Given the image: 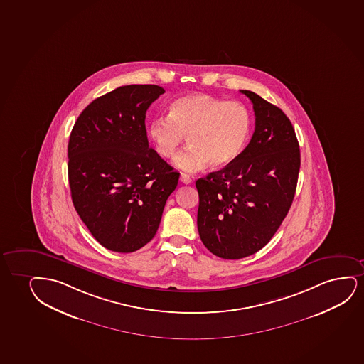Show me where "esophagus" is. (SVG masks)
<instances>
[{"mask_svg": "<svg viewBox=\"0 0 364 364\" xmlns=\"http://www.w3.org/2000/svg\"><path fill=\"white\" fill-rule=\"evenodd\" d=\"M180 181L184 184L192 183V178H191L188 175H186V173H182V175H181Z\"/></svg>", "mask_w": 364, "mask_h": 364, "instance_id": "obj_1", "label": "esophagus"}]
</instances>
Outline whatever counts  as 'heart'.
Here are the masks:
<instances>
[{"instance_id":"b5f03b06","label":"heart","mask_w":364,"mask_h":364,"mask_svg":"<svg viewBox=\"0 0 364 364\" xmlns=\"http://www.w3.org/2000/svg\"><path fill=\"white\" fill-rule=\"evenodd\" d=\"M252 132V114L240 102L193 93L171 103L168 117L150 122L147 135L162 159H171L188 139L189 146L176 157L184 172L202 170L208 162L219 168L242 154Z\"/></svg>"}]
</instances>
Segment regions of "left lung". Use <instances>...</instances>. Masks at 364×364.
<instances>
[{"label":"left lung","instance_id":"8db88e82","mask_svg":"<svg viewBox=\"0 0 364 364\" xmlns=\"http://www.w3.org/2000/svg\"><path fill=\"white\" fill-rule=\"evenodd\" d=\"M255 132L230 165L196 182L203 244L215 256L239 259L257 252L289 212L300 168L294 128L282 109L252 91Z\"/></svg>","mask_w":364,"mask_h":364}]
</instances>
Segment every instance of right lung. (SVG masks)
I'll use <instances>...</instances> for the list:
<instances>
[{
    "instance_id": "right-lung-1",
    "label": "right lung",
    "mask_w": 364,
    "mask_h": 364,
    "mask_svg": "<svg viewBox=\"0 0 364 364\" xmlns=\"http://www.w3.org/2000/svg\"><path fill=\"white\" fill-rule=\"evenodd\" d=\"M165 90L128 85L98 97L70 134L69 184L75 209L93 237L134 252L156 234L180 173L149 147L145 117Z\"/></svg>"
}]
</instances>
